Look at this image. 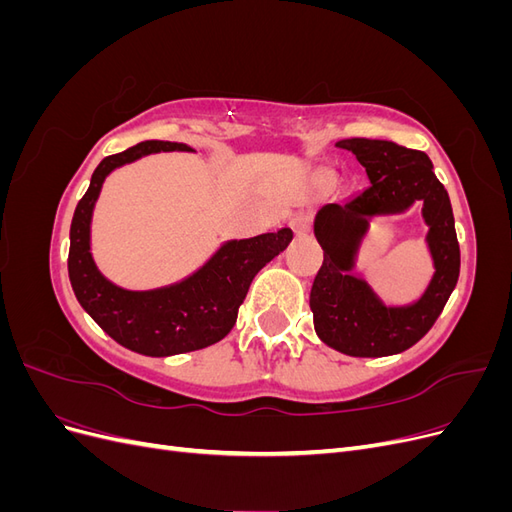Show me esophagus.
<instances>
[{
  "mask_svg": "<svg viewBox=\"0 0 512 512\" xmlns=\"http://www.w3.org/2000/svg\"><path fill=\"white\" fill-rule=\"evenodd\" d=\"M309 228H312V218L309 215H297V218L292 220V230L294 235H305V232H309Z\"/></svg>",
  "mask_w": 512,
  "mask_h": 512,
  "instance_id": "esophagus-1",
  "label": "esophagus"
}]
</instances>
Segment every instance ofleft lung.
<instances>
[{
  "mask_svg": "<svg viewBox=\"0 0 512 512\" xmlns=\"http://www.w3.org/2000/svg\"><path fill=\"white\" fill-rule=\"evenodd\" d=\"M365 166L369 185L344 205H324L314 222L324 250L309 307L324 344L348 356H389L412 348L438 320L459 280V243L448 192L427 153L374 138H344ZM424 203L428 244L437 273L412 306H384L368 285L351 275L353 258L374 214L403 212Z\"/></svg>",
  "mask_w": 512,
  "mask_h": 512,
  "instance_id": "1",
  "label": "left lung"
}]
</instances>
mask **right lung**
<instances>
[{
    "label": "right lung",
    "instance_id": "add662e5",
    "mask_svg": "<svg viewBox=\"0 0 512 512\" xmlns=\"http://www.w3.org/2000/svg\"><path fill=\"white\" fill-rule=\"evenodd\" d=\"M158 151L192 149L183 143L145 141L98 164L74 209L68 275L85 312L117 344L138 354L170 356L207 348L230 333L256 273L286 250L292 230L282 228L252 239L228 241L207 265L173 286L134 292L111 284L89 252L91 213L111 170Z\"/></svg>",
    "mask_w": 512,
    "mask_h": 512
}]
</instances>
